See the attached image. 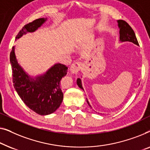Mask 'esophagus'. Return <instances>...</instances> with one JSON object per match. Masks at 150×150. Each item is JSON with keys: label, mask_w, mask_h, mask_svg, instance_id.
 Masks as SVG:
<instances>
[{"label": "esophagus", "mask_w": 150, "mask_h": 150, "mask_svg": "<svg viewBox=\"0 0 150 150\" xmlns=\"http://www.w3.org/2000/svg\"><path fill=\"white\" fill-rule=\"evenodd\" d=\"M81 67H82L81 62H77L73 63V64H71V68H70L71 74H73V75L77 74V73L80 71V69H81Z\"/></svg>", "instance_id": "1"}]
</instances>
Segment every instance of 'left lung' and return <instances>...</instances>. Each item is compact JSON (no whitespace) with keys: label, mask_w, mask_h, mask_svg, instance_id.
Masks as SVG:
<instances>
[{"label":"left lung","mask_w":150,"mask_h":150,"mask_svg":"<svg viewBox=\"0 0 150 150\" xmlns=\"http://www.w3.org/2000/svg\"><path fill=\"white\" fill-rule=\"evenodd\" d=\"M118 23V27L120 28V41L121 42H124V41H129L132 42L135 45H139V43L137 41V37L135 36V34H134V30H132L131 27L129 26V24H128L127 22H125V21L120 20L117 21ZM77 86L79 87L83 90V88L82 87L81 84V80L80 78H78L77 79ZM87 100V103L88 105L90 107H91V105H90L89 102H88V99H86Z\"/></svg>","instance_id":"left-lung-1"}]
</instances>
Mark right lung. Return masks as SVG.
Instances as JSON below:
<instances>
[{"instance_id": "obj_1", "label": "right lung", "mask_w": 150, "mask_h": 150, "mask_svg": "<svg viewBox=\"0 0 150 150\" xmlns=\"http://www.w3.org/2000/svg\"><path fill=\"white\" fill-rule=\"evenodd\" d=\"M47 18H39L25 25L16 40L28 33H33L45 22ZM13 83L17 93L31 110L41 115L54 113L60 107L63 93L60 82L67 73L68 67L57 63L43 75L31 77L19 64L15 54V47L10 53Z\"/></svg>"}]
</instances>
